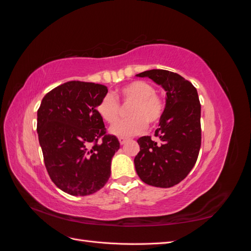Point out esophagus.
<instances>
[{"instance_id": "1", "label": "esophagus", "mask_w": 251, "mask_h": 251, "mask_svg": "<svg viewBox=\"0 0 251 251\" xmlns=\"http://www.w3.org/2000/svg\"><path fill=\"white\" fill-rule=\"evenodd\" d=\"M127 140H128V138H126V137H119V142H120V144H125Z\"/></svg>"}]
</instances>
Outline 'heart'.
Masks as SVG:
<instances>
[{"mask_svg": "<svg viewBox=\"0 0 251 251\" xmlns=\"http://www.w3.org/2000/svg\"><path fill=\"white\" fill-rule=\"evenodd\" d=\"M116 98L124 105L130 104L127 110L129 117L118 123L120 106L115 97L105 95L98 102L96 112L105 123L116 125L111 127V133L117 136L134 135L146 130L148 124L156 126L163 117L165 112L164 98L156 93L151 83L146 80H134L121 87Z\"/></svg>", "mask_w": 251, "mask_h": 251, "instance_id": "heart-1", "label": "heart"}]
</instances>
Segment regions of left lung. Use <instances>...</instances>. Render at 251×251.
<instances>
[{
  "instance_id": "left-lung-1",
  "label": "left lung",
  "mask_w": 251,
  "mask_h": 251,
  "mask_svg": "<svg viewBox=\"0 0 251 251\" xmlns=\"http://www.w3.org/2000/svg\"><path fill=\"white\" fill-rule=\"evenodd\" d=\"M166 91V107L155 131L158 140L143 136L134 159L139 178L149 185L172 187L183 180L198 159L201 147V104L197 89L181 75L153 69L137 74Z\"/></svg>"
}]
</instances>
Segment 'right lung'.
<instances>
[{"mask_svg": "<svg viewBox=\"0 0 251 251\" xmlns=\"http://www.w3.org/2000/svg\"><path fill=\"white\" fill-rule=\"evenodd\" d=\"M108 88L67 81L44 96L37 110V134L52 182L72 196L94 194L107 183L112 157L120 143L107 134L96 107Z\"/></svg>", "mask_w": 251, "mask_h": 251, "instance_id": "1", "label": "right lung"}]
</instances>
